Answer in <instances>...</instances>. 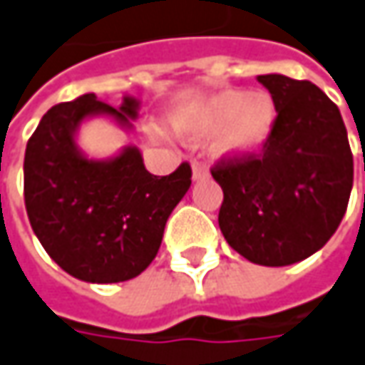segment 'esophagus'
Masks as SVG:
<instances>
[{
	"mask_svg": "<svg viewBox=\"0 0 365 365\" xmlns=\"http://www.w3.org/2000/svg\"><path fill=\"white\" fill-rule=\"evenodd\" d=\"M210 173H208V167L202 165L198 161H194L192 163V178H194V182H200V180H206Z\"/></svg>",
	"mask_w": 365,
	"mask_h": 365,
	"instance_id": "1",
	"label": "esophagus"
}]
</instances>
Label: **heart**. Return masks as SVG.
Here are the masks:
<instances>
[{"mask_svg":"<svg viewBox=\"0 0 365 365\" xmlns=\"http://www.w3.org/2000/svg\"><path fill=\"white\" fill-rule=\"evenodd\" d=\"M277 124L276 100L267 91L220 89L173 120L175 133L192 143L212 136L222 159H245L265 149Z\"/></svg>","mask_w":365,"mask_h":365,"instance_id":"b5f03b06","label":"heart"}]
</instances>
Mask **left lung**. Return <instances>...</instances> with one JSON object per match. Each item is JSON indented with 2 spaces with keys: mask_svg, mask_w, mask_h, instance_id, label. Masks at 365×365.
<instances>
[{
  "mask_svg": "<svg viewBox=\"0 0 365 365\" xmlns=\"http://www.w3.org/2000/svg\"><path fill=\"white\" fill-rule=\"evenodd\" d=\"M257 81L277 106L262 155L220 161L218 227L239 255L257 265L302 262L333 237L354 185V157L339 108L310 81L279 73Z\"/></svg>",
  "mask_w": 365,
  "mask_h": 365,
  "instance_id": "1",
  "label": "left lung"
}]
</instances>
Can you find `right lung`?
Returning a JSON list of instances; mask_svg holds the SVG:
<instances>
[{
  "mask_svg": "<svg viewBox=\"0 0 365 365\" xmlns=\"http://www.w3.org/2000/svg\"><path fill=\"white\" fill-rule=\"evenodd\" d=\"M140 102L124 96L120 108L96 93L53 106L26 145V212L40 245L69 276L89 284L133 279L155 259L167 218L192 185L182 163L153 175L135 145L91 159L77 145L81 124L96 116L133 130Z\"/></svg>",
  "mask_w": 365,
  "mask_h": 365,
  "instance_id": "add662e5",
  "label": "right lung"
}]
</instances>
